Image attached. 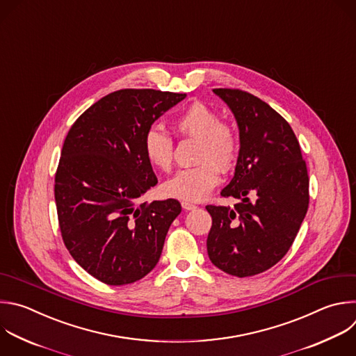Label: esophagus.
Returning <instances> with one entry per match:
<instances>
[{
  "mask_svg": "<svg viewBox=\"0 0 356 356\" xmlns=\"http://www.w3.org/2000/svg\"><path fill=\"white\" fill-rule=\"evenodd\" d=\"M181 207H183V209H184V211H193V209H195V208H197V205H195V204L188 202V201H183V202H181Z\"/></svg>",
  "mask_w": 356,
  "mask_h": 356,
  "instance_id": "esophagus-1",
  "label": "esophagus"
}]
</instances>
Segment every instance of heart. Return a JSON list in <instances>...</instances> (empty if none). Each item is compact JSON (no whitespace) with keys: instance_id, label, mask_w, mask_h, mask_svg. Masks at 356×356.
<instances>
[{"instance_id":"b5f03b06","label":"heart","mask_w":356,"mask_h":356,"mask_svg":"<svg viewBox=\"0 0 356 356\" xmlns=\"http://www.w3.org/2000/svg\"><path fill=\"white\" fill-rule=\"evenodd\" d=\"M175 129L184 137L198 140L193 168L180 170L173 179L165 183L163 193L169 197L187 201H200L218 184L222 170L234 166L239 156L241 141L236 130L220 122L219 114L202 102L187 106L176 118ZM147 161L156 169L169 172L173 165V140L156 129H149L143 140Z\"/></svg>"}]
</instances>
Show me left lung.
<instances>
[{"instance_id":"obj_1","label":"left lung","mask_w":356,"mask_h":356,"mask_svg":"<svg viewBox=\"0 0 356 356\" xmlns=\"http://www.w3.org/2000/svg\"><path fill=\"white\" fill-rule=\"evenodd\" d=\"M213 92L239 126L241 151L222 197L233 208L207 205L212 216L207 250L229 275H257L291 249L309 208V175L299 141L285 118L257 96L230 88Z\"/></svg>"}]
</instances>
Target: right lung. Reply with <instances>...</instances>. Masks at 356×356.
<instances>
[{
    "label": "right lung",
    "instance_id": "add662e5",
    "mask_svg": "<svg viewBox=\"0 0 356 356\" xmlns=\"http://www.w3.org/2000/svg\"><path fill=\"white\" fill-rule=\"evenodd\" d=\"M186 93L120 89L86 108L71 126L54 179L63 242L72 259L107 285L151 273L181 212L177 200L140 204L158 183L143 140Z\"/></svg>",
    "mask_w": 356,
    "mask_h": 356
}]
</instances>
